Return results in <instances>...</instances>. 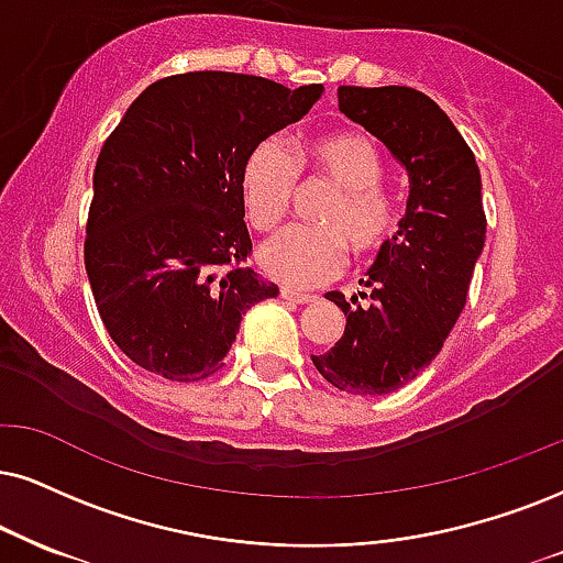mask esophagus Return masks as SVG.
I'll return each mask as SVG.
<instances>
[{
  "label": "esophagus",
  "mask_w": 563,
  "mask_h": 563,
  "mask_svg": "<svg viewBox=\"0 0 563 563\" xmlns=\"http://www.w3.org/2000/svg\"><path fill=\"white\" fill-rule=\"evenodd\" d=\"M282 297L287 302H295V305H305V302H313L316 300L313 295L300 292V289H292V287H282Z\"/></svg>",
  "instance_id": "1"
}]
</instances>
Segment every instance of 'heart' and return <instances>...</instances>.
Masks as SVG:
<instances>
[{"mask_svg":"<svg viewBox=\"0 0 563 563\" xmlns=\"http://www.w3.org/2000/svg\"><path fill=\"white\" fill-rule=\"evenodd\" d=\"M300 166L336 187V198L318 213L321 227H289L263 242L258 261L274 279L313 287L344 268L346 245L360 258L376 255L399 229V208L380 187L386 164L378 145L363 133L334 130L302 145ZM297 169L276 141H261L240 166V198L250 224L268 232L289 211Z\"/></svg>","mask_w":563,"mask_h":563,"instance_id":"heart-1","label":"heart"}]
</instances>
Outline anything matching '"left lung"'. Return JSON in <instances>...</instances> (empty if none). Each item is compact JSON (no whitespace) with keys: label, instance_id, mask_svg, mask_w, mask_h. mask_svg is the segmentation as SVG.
I'll return each instance as SVG.
<instances>
[{"label":"left lung","instance_id":"1","mask_svg":"<svg viewBox=\"0 0 563 563\" xmlns=\"http://www.w3.org/2000/svg\"><path fill=\"white\" fill-rule=\"evenodd\" d=\"M339 112L405 166L409 198L399 232L360 279L371 289L360 292L365 308H352L342 292L325 295L346 325L329 352L313 355V365L339 391L380 397L433 363L467 302L485 245L483 183L460 130L420 90L342 86Z\"/></svg>","mask_w":563,"mask_h":563}]
</instances>
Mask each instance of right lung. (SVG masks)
Returning <instances> with one entry per match:
<instances>
[{
    "label": "right lung",
    "instance_id": "right-lung-1",
    "mask_svg": "<svg viewBox=\"0 0 563 563\" xmlns=\"http://www.w3.org/2000/svg\"><path fill=\"white\" fill-rule=\"evenodd\" d=\"M323 86L238 73L172 75L130 103L93 169L86 271L112 342L148 373L219 371L242 316L279 295L240 266L250 242L240 166L313 109Z\"/></svg>",
    "mask_w": 563,
    "mask_h": 563
}]
</instances>
